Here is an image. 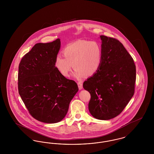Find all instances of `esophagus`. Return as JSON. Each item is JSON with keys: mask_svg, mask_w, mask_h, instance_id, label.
Returning a JSON list of instances; mask_svg holds the SVG:
<instances>
[{"mask_svg": "<svg viewBox=\"0 0 154 154\" xmlns=\"http://www.w3.org/2000/svg\"><path fill=\"white\" fill-rule=\"evenodd\" d=\"M77 84H78V86H79V89H82L83 88V86H82V82L81 81H79L77 82Z\"/></svg>", "mask_w": 154, "mask_h": 154, "instance_id": "obj_1", "label": "esophagus"}]
</instances>
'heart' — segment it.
Here are the masks:
<instances>
[{
  "instance_id": "heart-1",
  "label": "heart",
  "mask_w": 154,
  "mask_h": 154,
  "mask_svg": "<svg viewBox=\"0 0 154 154\" xmlns=\"http://www.w3.org/2000/svg\"><path fill=\"white\" fill-rule=\"evenodd\" d=\"M63 54L64 57L61 55L55 57L54 66L65 77L70 75L73 67L75 69L74 77L81 79L86 74L89 76L95 75L102 66V46L95 41L82 40L75 42L66 46Z\"/></svg>"
}]
</instances>
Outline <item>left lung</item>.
Masks as SVG:
<instances>
[{"instance_id":"left-lung-1","label":"left lung","mask_w":154,"mask_h":154,"mask_svg":"<svg viewBox=\"0 0 154 154\" xmlns=\"http://www.w3.org/2000/svg\"><path fill=\"white\" fill-rule=\"evenodd\" d=\"M102 63L99 70L83 84L91 94L88 109L97 119L118 116L134 93L136 66L131 55L118 40L102 35Z\"/></svg>"}]
</instances>
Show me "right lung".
Here are the masks:
<instances>
[{
  "instance_id": "add662e5",
  "label": "right lung",
  "mask_w": 154,
  "mask_h": 154,
  "mask_svg": "<svg viewBox=\"0 0 154 154\" xmlns=\"http://www.w3.org/2000/svg\"><path fill=\"white\" fill-rule=\"evenodd\" d=\"M60 48L59 38L37 43L22 58L18 67L19 94L30 115L47 124L62 121L79 91L77 83L67 79L54 66Z\"/></svg>"
}]
</instances>
